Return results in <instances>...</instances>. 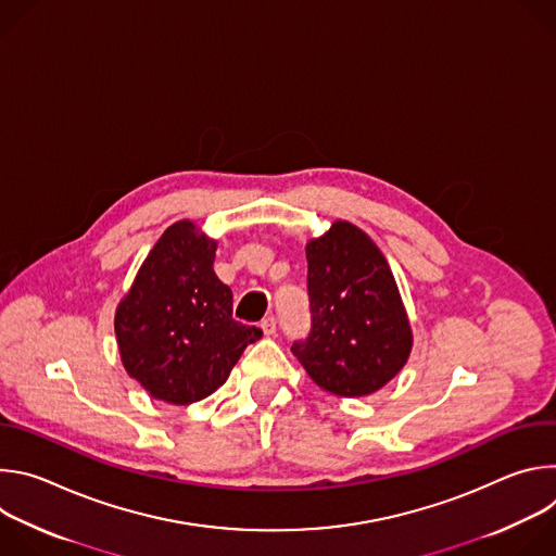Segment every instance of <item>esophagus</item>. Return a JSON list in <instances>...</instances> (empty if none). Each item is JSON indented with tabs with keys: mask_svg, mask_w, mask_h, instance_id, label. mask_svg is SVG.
<instances>
[{
	"mask_svg": "<svg viewBox=\"0 0 556 556\" xmlns=\"http://www.w3.org/2000/svg\"><path fill=\"white\" fill-rule=\"evenodd\" d=\"M262 330L266 337H273L277 332V319L275 316H266V319L262 321Z\"/></svg>",
	"mask_w": 556,
	"mask_h": 556,
	"instance_id": "34e87169",
	"label": "esophagus"
}]
</instances>
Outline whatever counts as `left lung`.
Instances as JSON below:
<instances>
[{
    "label": "left lung",
    "instance_id": "1",
    "mask_svg": "<svg viewBox=\"0 0 556 556\" xmlns=\"http://www.w3.org/2000/svg\"><path fill=\"white\" fill-rule=\"evenodd\" d=\"M312 328L292 343L321 389L358 399L399 374L414 345L407 309L384 255L350 222H334L305 247Z\"/></svg>",
    "mask_w": 556,
    "mask_h": 556
}]
</instances>
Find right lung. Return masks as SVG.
I'll use <instances>...</instances> for the list:
<instances>
[{
	"label": "right lung",
	"instance_id": "1",
	"mask_svg": "<svg viewBox=\"0 0 556 556\" xmlns=\"http://www.w3.org/2000/svg\"><path fill=\"white\" fill-rule=\"evenodd\" d=\"M215 249L193 222L172 224L116 307L123 367L151 399L172 405L206 399L262 339L260 328L232 319V292L213 270Z\"/></svg>",
	"mask_w": 556,
	"mask_h": 556
}]
</instances>
